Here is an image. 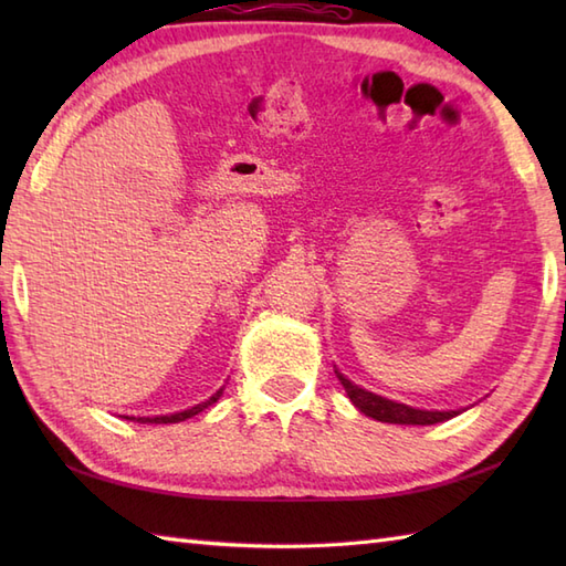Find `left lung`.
<instances>
[{"label": "left lung", "mask_w": 566, "mask_h": 566, "mask_svg": "<svg viewBox=\"0 0 566 566\" xmlns=\"http://www.w3.org/2000/svg\"><path fill=\"white\" fill-rule=\"evenodd\" d=\"M335 377L340 379V384L345 387L350 401L355 403V408H359L365 416L381 420V423H399V426H436L442 423V420H450L454 416H460V411H426V408H413L406 406L399 401L384 399L379 394H371L363 387H357L345 375H340L335 369Z\"/></svg>", "instance_id": "8db88e82"}]
</instances>
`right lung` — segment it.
<instances>
[{"instance_id": "right-lung-1", "label": "right lung", "mask_w": 566, "mask_h": 566, "mask_svg": "<svg viewBox=\"0 0 566 566\" xmlns=\"http://www.w3.org/2000/svg\"><path fill=\"white\" fill-rule=\"evenodd\" d=\"M221 394H223V387L216 391L211 399H207V401H201V403H197V406H191V408H187V411H177V413H170V416H153V418H146V416H124L126 420H136V423H179V420H187V418H191V416H197V413H201L203 408H209L211 403H216L221 399Z\"/></svg>"}]
</instances>
